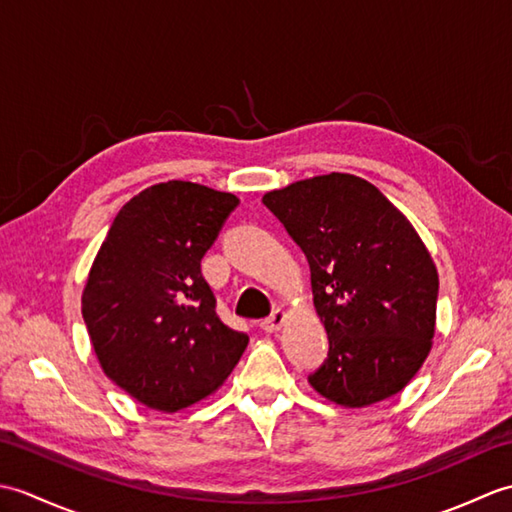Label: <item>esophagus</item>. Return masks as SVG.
Listing matches in <instances>:
<instances>
[{
    "label": "esophagus",
    "instance_id": "34e87169",
    "mask_svg": "<svg viewBox=\"0 0 512 512\" xmlns=\"http://www.w3.org/2000/svg\"><path fill=\"white\" fill-rule=\"evenodd\" d=\"M284 321H286V312L281 310V308H277L273 314H270L268 319H264L262 323H259V328H262L264 332H277L281 325H284Z\"/></svg>",
    "mask_w": 512,
    "mask_h": 512
}]
</instances>
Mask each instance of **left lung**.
I'll return each mask as SVG.
<instances>
[{"label":"left lung","mask_w":512,"mask_h":512,"mask_svg":"<svg viewBox=\"0 0 512 512\" xmlns=\"http://www.w3.org/2000/svg\"><path fill=\"white\" fill-rule=\"evenodd\" d=\"M310 264L330 352L310 385L341 407L405 389L436 332L438 270L409 220L374 184L328 173L264 195Z\"/></svg>","instance_id":"8db88e82"}]
</instances>
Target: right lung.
<instances>
[{
  "label": "right lung",
  "mask_w": 512,
  "mask_h": 512,
  "mask_svg": "<svg viewBox=\"0 0 512 512\" xmlns=\"http://www.w3.org/2000/svg\"><path fill=\"white\" fill-rule=\"evenodd\" d=\"M239 200L169 180L129 200L83 290V321L107 378L149 409L173 413L211 396L248 336L215 312L200 262Z\"/></svg>",
  "instance_id": "add662e5"
}]
</instances>
